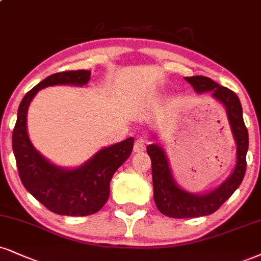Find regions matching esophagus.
<instances>
[{"label":"esophagus","instance_id":"1","mask_svg":"<svg viewBox=\"0 0 261 261\" xmlns=\"http://www.w3.org/2000/svg\"><path fill=\"white\" fill-rule=\"evenodd\" d=\"M145 149H146V141L141 139V138L137 139L136 143H134V151H136V152H143V151H145Z\"/></svg>","mask_w":261,"mask_h":261}]
</instances>
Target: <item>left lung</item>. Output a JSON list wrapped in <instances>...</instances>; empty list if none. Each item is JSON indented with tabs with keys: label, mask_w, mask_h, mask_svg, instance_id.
Listing matches in <instances>:
<instances>
[{
	"label": "left lung",
	"mask_w": 261,
	"mask_h": 261,
	"mask_svg": "<svg viewBox=\"0 0 261 261\" xmlns=\"http://www.w3.org/2000/svg\"><path fill=\"white\" fill-rule=\"evenodd\" d=\"M185 80L197 93L212 92L215 99L226 108L231 129L237 144V162L232 174L219 188L205 195L189 194L176 186L170 174L165 151L156 144L147 146V155L151 159L153 182V199L162 214L175 219L197 218L214 213L223 205L242 182L247 168L248 151V130L243 121L242 105L239 96L231 89L215 83L205 76L185 77Z\"/></svg>",
	"instance_id": "8db88e82"
}]
</instances>
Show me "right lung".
<instances>
[{
    "label": "right lung",
    "instance_id": "add662e5",
    "mask_svg": "<svg viewBox=\"0 0 261 261\" xmlns=\"http://www.w3.org/2000/svg\"><path fill=\"white\" fill-rule=\"evenodd\" d=\"M88 70H70L48 76L25 94L19 105L12 146L24 188L47 209L59 215L86 217L102 208L110 195V180L133 150V138L105 147L80 168L66 170L52 165L32 146L27 132L30 101L41 88L54 85L83 86Z\"/></svg>",
    "mask_w": 261,
    "mask_h": 261
}]
</instances>
